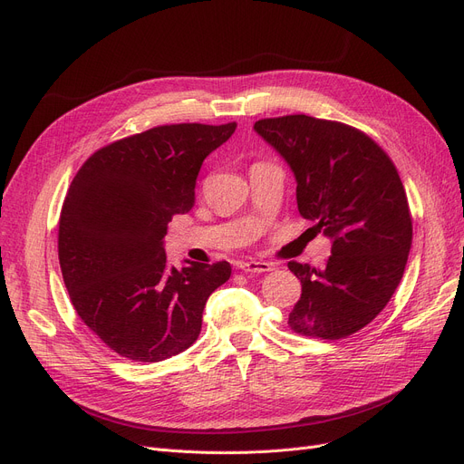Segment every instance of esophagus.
Returning a JSON list of instances; mask_svg holds the SVG:
<instances>
[{
  "instance_id": "34e87169",
  "label": "esophagus",
  "mask_w": 464,
  "mask_h": 464,
  "mask_svg": "<svg viewBox=\"0 0 464 464\" xmlns=\"http://www.w3.org/2000/svg\"><path fill=\"white\" fill-rule=\"evenodd\" d=\"M238 266L245 273H257V275L273 271V265L266 263V261H242Z\"/></svg>"
}]
</instances>
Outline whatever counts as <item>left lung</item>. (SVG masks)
<instances>
[{
  "instance_id": "8db88e82",
  "label": "left lung",
  "mask_w": 464,
  "mask_h": 464,
  "mask_svg": "<svg viewBox=\"0 0 464 464\" xmlns=\"http://www.w3.org/2000/svg\"><path fill=\"white\" fill-rule=\"evenodd\" d=\"M254 130L294 170L301 216L333 242L324 269L287 263L303 285L287 324L346 338L376 318L404 275L411 218L401 177L369 135L340 121L289 114Z\"/></svg>"
}]
</instances>
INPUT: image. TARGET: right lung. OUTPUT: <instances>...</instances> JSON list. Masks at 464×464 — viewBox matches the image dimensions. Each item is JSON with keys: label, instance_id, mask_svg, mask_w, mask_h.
Masks as SVG:
<instances>
[{"label": "right lung", "instance_id": "right-lung-1", "mask_svg": "<svg viewBox=\"0 0 464 464\" xmlns=\"http://www.w3.org/2000/svg\"><path fill=\"white\" fill-rule=\"evenodd\" d=\"M237 124L158 126L120 139L79 169L60 214L62 276L81 320L121 357L158 362L201 333L227 261L169 266L163 238L175 214L195 203L205 158Z\"/></svg>", "mask_w": 464, "mask_h": 464}]
</instances>
